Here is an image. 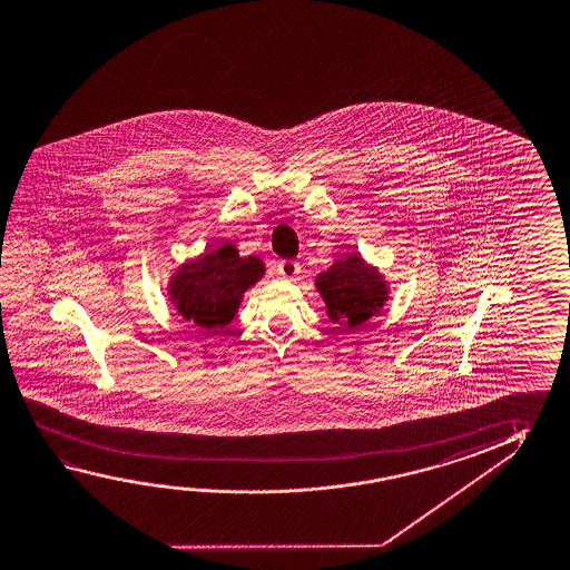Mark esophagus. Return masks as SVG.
I'll return each mask as SVG.
<instances>
[{"mask_svg":"<svg viewBox=\"0 0 570 570\" xmlns=\"http://www.w3.org/2000/svg\"><path fill=\"white\" fill-rule=\"evenodd\" d=\"M299 271V264L298 262L294 261H282L281 264H278V274H281L282 278H288V281H294L296 276H298Z\"/></svg>","mask_w":570,"mask_h":570,"instance_id":"esophagus-1","label":"esophagus"}]
</instances>
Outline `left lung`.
I'll return each mask as SVG.
<instances>
[{
	"label": "left lung",
	"mask_w": 570,
	"mask_h": 570,
	"mask_svg": "<svg viewBox=\"0 0 570 570\" xmlns=\"http://www.w3.org/2000/svg\"><path fill=\"white\" fill-rule=\"evenodd\" d=\"M316 289L326 304L327 317L334 324H342L345 332L380 314L390 299V284L360 253L345 254L344 261H336L326 272H320Z\"/></svg>",
	"instance_id": "obj_1"
}]
</instances>
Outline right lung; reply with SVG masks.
I'll list each match as a JSON object with an SVG mask.
<instances>
[{
    "label": "right lung",
    "mask_w": 570,
    "mask_h": 570,
    "mask_svg": "<svg viewBox=\"0 0 570 570\" xmlns=\"http://www.w3.org/2000/svg\"><path fill=\"white\" fill-rule=\"evenodd\" d=\"M264 272L258 256L243 258L234 244L225 243L180 264L168 281V299L196 326L225 327L240 308L244 292L253 288Z\"/></svg>",
    "instance_id": "add662e5"
}]
</instances>
